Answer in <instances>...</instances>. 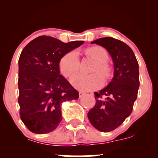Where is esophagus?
Here are the masks:
<instances>
[{
  "mask_svg": "<svg viewBox=\"0 0 158 158\" xmlns=\"http://www.w3.org/2000/svg\"><path fill=\"white\" fill-rule=\"evenodd\" d=\"M85 93H84V92H82V91H79V97H83V96H84L85 95Z\"/></svg>",
  "mask_w": 158,
  "mask_h": 158,
  "instance_id": "esophagus-1",
  "label": "esophagus"
}]
</instances>
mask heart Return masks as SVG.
Listing matches in <instances>:
<instances>
[{"label":"heart","instance_id":"b5f03b06","mask_svg":"<svg viewBox=\"0 0 158 158\" xmlns=\"http://www.w3.org/2000/svg\"><path fill=\"white\" fill-rule=\"evenodd\" d=\"M86 53L97 61L92 71L99 72L105 78L110 74V69L106 61L108 53L105 48L100 46H94L86 50ZM79 64V56L77 51H70L63 56L59 62L61 73L65 77L71 76L78 70ZM70 82L75 88L82 91H89L100 88L103 84V78L100 73H94L90 75L77 73L70 79Z\"/></svg>","mask_w":158,"mask_h":158}]
</instances>
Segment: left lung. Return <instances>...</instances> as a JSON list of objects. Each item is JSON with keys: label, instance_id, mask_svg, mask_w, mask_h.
Listing matches in <instances>:
<instances>
[{"label": "left lung", "instance_id": "1", "mask_svg": "<svg viewBox=\"0 0 158 158\" xmlns=\"http://www.w3.org/2000/svg\"><path fill=\"white\" fill-rule=\"evenodd\" d=\"M91 43L100 45L109 52L114 70L109 84L94 93L96 104L88 117L94 128L109 132L120 126L132 112L139 86V64L131 48L118 39L100 38Z\"/></svg>", "mask_w": 158, "mask_h": 158}]
</instances>
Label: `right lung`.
Here are the masks:
<instances>
[{
    "label": "right lung",
    "instance_id": "add662e5",
    "mask_svg": "<svg viewBox=\"0 0 158 158\" xmlns=\"http://www.w3.org/2000/svg\"><path fill=\"white\" fill-rule=\"evenodd\" d=\"M84 43H64L41 35L23 49L19 60L20 117L30 131L47 134L61 121V104L77 99L79 92L60 74L59 62L65 54Z\"/></svg>",
    "mask_w": 158,
    "mask_h": 158
}]
</instances>
